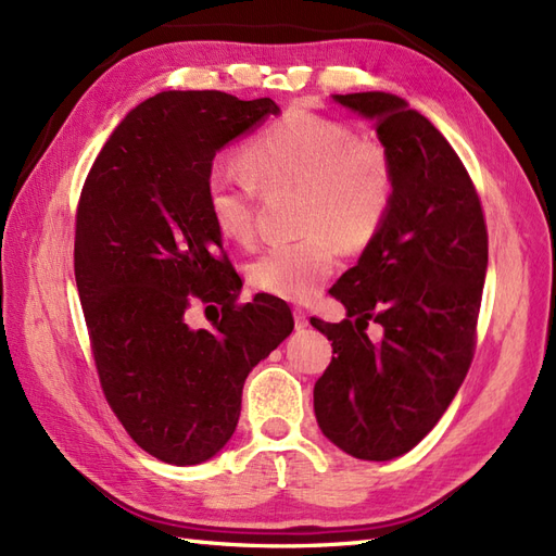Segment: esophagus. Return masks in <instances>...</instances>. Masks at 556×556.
<instances>
[{"instance_id": "esophagus-1", "label": "esophagus", "mask_w": 556, "mask_h": 556, "mask_svg": "<svg viewBox=\"0 0 556 556\" xmlns=\"http://www.w3.org/2000/svg\"><path fill=\"white\" fill-rule=\"evenodd\" d=\"M293 321H295V329H298V331L305 329V326L309 324V319H307V312H305V309H301V307H295V309H293Z\"/></svg>"}]
</instances>
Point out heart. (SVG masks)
<instances>
[{
    "instance_id": "b5f03b06",
    "label": "heart",
    "mask_w": 556,
    "mask_h": 556,
    "mask_svg": "<svg viewBox=\"0 0 556 556\" xmlns=\"http://www.w3.org/2000/svg\"><path fill=\"white\" fill-rule=\"evenodd\" d=\"M206 174V206L218 232L239 244L255 237V197L298 190V232L291 244L265 251L249 269L251 287L291 303L315 298L338 263V247L359 253L386 225L396 166L386 142L354 136L338 117L291 108L239 152Z\"/></svg>"
}]
</instances>
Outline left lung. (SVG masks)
<instances>
[{
  "mask_svg": "<svg viewBox=\"0 0 556 556\" xmlns=\"http://www.w3.org/2000/svg\"><path fill=\"white\" fill-rule=\"evenodd\" d=\"M333 98L374 119L396 194L374 244L329 291L357 319H309L336 354L315 414L338 448L392 460L444 416L472 364L489 232L472 178L430 119L392 93ZM368 320L383 326L380 341L365 336Z\"/></svg>",
  "mask_w": 556,
  "mask_h": 556,
  "instance_id": "left-lung-1",
  "label": "left lung"
}]
</instances>
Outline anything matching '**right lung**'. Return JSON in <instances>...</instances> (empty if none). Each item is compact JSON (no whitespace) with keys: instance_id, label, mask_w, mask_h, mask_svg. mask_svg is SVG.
Returning a JSON list of instances; mask_svg holds the SVG:
<instances>
[{"instance_id":"1","label":"right lung","mask_w":556,"mask_h":556,"mask_svg":"<svg viewBox=\"0 0 556 556\" xmlns=\"http://www.w3.org/2000/svg\"><path fill=\"white\" fill-rule=\"evenodd\" d=\"M273 98L164 91L134 108L84 180L75 279L98 380L136 444L168 465H199L235 434L251 368L293 331L267 293L239 303L241 277L206 206L216 152L267 115ZM192 302H216L192 330Z\"/></svg>"}]
</instances>
